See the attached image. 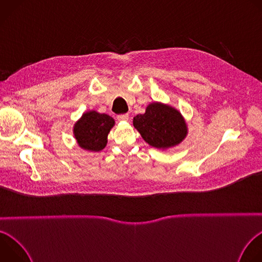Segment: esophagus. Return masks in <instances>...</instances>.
<instances>
[{
	"label": "esophagus",
	"instance_id": "esophagus-1",
	"mask_svg": "<svg viewBox=\"0 0 262 262\" xmlns=\"http://www.w3.org/2000/svg\"><path fill=\"white\" fill-rule=\"evenodd\" d=\"M129 118V115L128 114H120V115H117V119L119 121H127Z\"/></svg>",
	"mask_w": 262,
	"mask_h": 262
}]
</instances>
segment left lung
<instances>
[{"label": "left lung", "instance_id": "1", "mask_svg": "<svg viewBox=\"0 0 262 262\" xmlns=\"http://www.w3.org/2000/svg\"><path fill=\"white\" fill-rule=\"evenodd\" d=\"M133 123L144 141L158 149L174 147L188 135V126L180 112L162 102L148 104L145 113L134 117Z\"/></svg>", "mask_w": 262, "mask_h": 262}]
</instances>
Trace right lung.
Segmentation results:
<instances>
[{
    "instance_id": "1",
    "label": "right lung",
    "mask_w": 262,
    "mask_h": 262,
    "mask_svg": "<svg viewBox=\"0 0 262 262\" xmlns=\"http://www.w3.org/2000/svg\"><path fill=\"white\" fill-rule=\"evenodd\" d=\"M115 120L106 114L89 111L74 123L73 135L79 146L88 151H100L107 143V135Z\"/></svg>"
}]
</instances>
